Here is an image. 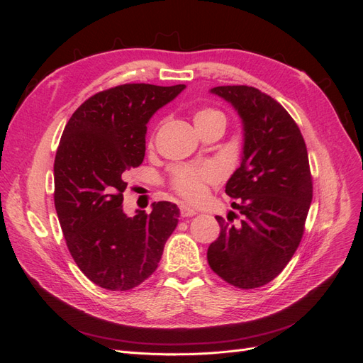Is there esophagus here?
<instances>
[{
	"instance_id": "34e87169",
	"label": "esophagus",
	"mask_w": 363,
	"mask_h": 363,
	"mask_svg": "<svg viewBox=\"0 0 363 363\" xmlns=\"http://www.w3.org/2000/svg\"><path fill=\"white\" fill-rule=\"evenodd\" d=\"M196 213H199V212H196L195 208H192V207H189V206H186V204L180 206V215H182L183 218L194 216V215H196Z\"/></svg>"
}]
</instances>
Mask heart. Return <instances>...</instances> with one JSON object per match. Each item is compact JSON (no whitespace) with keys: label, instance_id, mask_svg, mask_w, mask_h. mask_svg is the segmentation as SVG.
Segmentation results:
<instances>
[{"label":"heart","instance_id":"b5f03b06","mask_svg":"<svg viewBox=\"0 0 363 363\" xmlns=\"http://www.w3.org/2000/svg\"><path fill=\"white\" fill-rule=\"evenodd\" d=\"M196 128L201 130L213 123H224V115L212 107H203L194 115ZM152 142V138H151ZM218 182V172L208 164H180L171 174V189L177 192L182 199L196 203L204 199L207 188Z\"/></svg>","mask_w":363,"mask_h":363}]
</instances>
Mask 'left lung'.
Instances as JSON below:
<instances>
[{"instance_id":"left-lung-1","label":"left lung","mask_w":363,"mask_h":363,"mask_svg":"<svg viewBox=\"0 0 363 363\" xmlns=\"http://www.w3.org/2000/svg\"><path fill=\"white\" fill-rule=\"evenodd\" d=\"M232 103L244 123V156L225 194L240 224L216 216L221 227L207 262L224 281L255 289L276 279L298 248L313 184L306 142L292 116L252 86L212 89ZM236 216V213H233Z\"/></svg>"}]
</instances>
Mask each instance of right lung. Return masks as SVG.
I'll list each match as a JSON object with an SVG mask.
<instances>
[{"mask_svg":"<svg viewBox=\"0 0 363 363\" xmlns=\"http://www.w3.org/2000/svg\"><path fill=\"white\" fill-rule=\"evenodd\" d=\"M184 84H119L92 95L65 125L54 160V206L77 267L96 286L128 291L157 269L179 207L123 211L124 172L145 156L147 123Z\"/></svg>","mask_w":363,"mask_h":363,"instance_id":"1","label":"right lung"}]
</instances>
